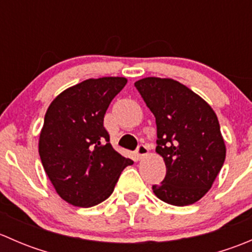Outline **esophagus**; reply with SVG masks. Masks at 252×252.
<instances>
[{
	"mask_svg": "<svg viewBox=\"0 0 252 252\" xmlns=\"http://www.w3.org/2000/svg\"><path fill=\"white\" fill-rule=\"evenodd\" d=\"M136 154H138V156L140 157V158L147 156V155H149V147H147L146 145H140V146L138 147V150H136Z\"/></svg>",
	"mask_w": 252,
	"mask_h": 252,
	"instance_id": "obj_1",
	"label": "esophagus"
}]
</instances>
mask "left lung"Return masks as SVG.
<instances>
[{
	"label": "left lung",
	"instance_id": "8db88e82",
	"mask_svg": "<svg viewBox=\"0 0 252 252\" xmlns=\"http://www.w3.org/2000/svg\"><path fill=\"white\" fill-rule=\"evenodd\" d=\"M135 86L156 118V152L167 168L154 194L169 205L195 204L212 188L225 159L217 114L174 79L147 77Z\"/></svg>",
	"mask_w": 252,
	"mask_h": 252
}]
</instances>
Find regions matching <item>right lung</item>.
<instances>
[{
	"mask_svg": "<svg viewBox=\"0 0 252 252\" xmlns=\"http://www.w3.org/2000/svg\"><path fill=\"white\" fill-rule=\"evenodd\" d=\"M124 77L86 79L65 89L48 106L40 131L39 155L62 200L91 207L113 192L122 171L133 164L112 147L103 117Z\"/></svg>",
	"mask_w": 252,
	"mask_h": 252,
	"instance_id": "1",
	"label": "right lung"
}]
</instances>
